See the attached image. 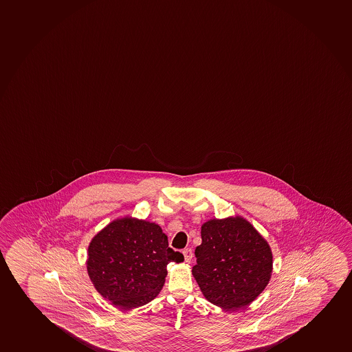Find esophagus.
<instances>
[{"mask_svg": "<svg viewBox=\"0 0 352 352\" xmlns=\"http://www.w3.org/2000/svg\"><path fill=\"white\" fill-rule=\"evenodd\" d=\"M183 256H184V261L186 262L190 263L194 254H192V250H191L190 248H186V249L183 250Z\"/></svg>", "mask_w": 352, "mask_h": 352, "instance_id": "obj_1", "label": "esophagus"}]
</instances>
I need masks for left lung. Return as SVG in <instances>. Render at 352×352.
I'll return each mask as SVG.
<instances>
[{"instance_id":"8db88e82","label":"left lung","mask_w":352,"mask_h":352,"mask_svg":"<svg viewBox=\"0 0 352 352\" xmlns=\"http://www.w3.org/2000/svg\"><path fill=\"white\" fill-rule=\"evenodd\" d=\"M192 275L211 303L229 311L250 304L267 287L272 254L265 239L241 217L202 226Z\"/></svg>"}]
</instances>
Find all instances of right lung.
<instances>
[{
    "label": "right lung",
    "instance_id": "1",
    "mask_svg": "<svg viewBox=\"0 0 352 352\" xmlns=\"http://www.w3.org/2000/svg\"><path fill=\"white\" fill-rule=\"evenodd\" d=\"M88 255V274L96 290L124 310L153 300L166 280V265L184 261L169 248L157 224L133 219L105 226L90 243Z\"/></svg>",
    "mask_w": 352,
    "mask_h": 352
}]
</instances>
